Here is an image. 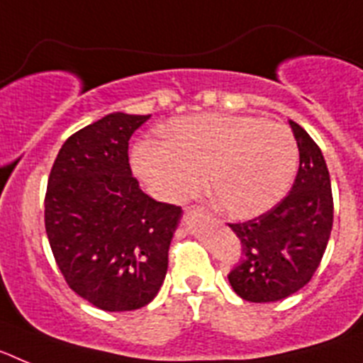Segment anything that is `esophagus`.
Instances as JSON below:
<instances>
[{"label": "esophagus", "instance_id": "34e87169", "mask_svg": "<svg viewBox=\"0 0 363 363\" xmlns=\"http://www.w3.org/2000/svg\"><path fill=\"white\" fill-rule=\"evenodd\" d=\"M191 213L194 214V216H205V218H209V216H211L209 211L205 209V207H200V205H196V207H192Z\"/></svg>", "mask_w": 363, "mask_h": 363}]
</instances>
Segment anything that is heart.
Returning a JSON list of instances; mask_svg holds the SVG:
<instances>
[{
    "mask_svg": "<svg viewBox=\"0 0 363 363\" xmlns=\"http://www.w3.org/2000/svg\"><path fill=\"white\" fill-rule=\"evenodd\" d=\"M165 138L133 149L134 174L152 196L184 203L201 184L218 209L247 220L267 213L289 189L298 145L285 125L256 116L194 114L165 125Z\"/></svg>",
    "mask_w": 363,
    "mask_h": 363,
    "instance_id": "obj_1",
    "label": "heart"
}]
</instances>
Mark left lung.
Here are the masks:
<instances>
[{
    "instance_id": "left-lung-1",
    "label": "left lung",
    "mask_w": 363,
    "mask_h": 363,
    "mask_svg": "<svg viewBox=\"0 0 363 363\" xmlns=\"http://www.w3.org/2000/svg\"><path fill=\"white\" fill-rule=\"evenodd\" d=\"M289 125L300 150L291 192L262 216L229 223L242 256L227 278L234 293L255 303L284 300L309 284L333 229L331 178L322 150L300 125Z\"/></svg>"
}]
</instances>
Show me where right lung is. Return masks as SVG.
Listing matches in <instances>:
<instances>
[{"label":"right lung","instance_id":"1","mask_svg":"<svg viewBox=\"0 0 363 363\" xmlns=\"http://www.w3.org/2000/svg\"><path fill=\"white\" fill-rule=\"evenodd\" d=\"M149 118L114 112L67 138L45 194V230L67 285L111 313L158 294L182 216L147 196L130 171L129 140Z\"/></svg>","mask_w":363,"mask_h":363}]
</instances>
